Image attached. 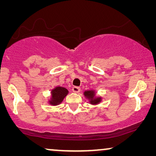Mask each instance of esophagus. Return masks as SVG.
Listing matches in <instances>:
<instances>
[{
	"instance_id": "obj_1",
	"label": "esophagus",
	"mask_w": 156,
	"mask_h": 156,
	"mask_svg": "<svg viewBox=\"0 0 156 156\" xmlns=\"http://www.w3.org/2000/svg\"><path fill=\"white\" fill-rule=\"evenodd\" d=\"M72 91H73L74 93H79L80 91V88L79 87H74L73 88H72Z\"/></svg>"
}]
</instances>
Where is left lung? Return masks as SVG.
<instances>
[{
  "label": "left lung",
  "mask_w": 156,
  "mask_h": 156,
  "mask_svg": "<svg viewBox=\"0 0 156 156\" xmlns=\"http://www.w3.org/2000/svg\"><path fill=\"white\" fill-rule=\"evenodd\" d=\"M84 96L89 100V103L91 105H97L102 101V97L96 95L95 90H86L84 91Z\"/></svg>",
  "instance_id": "left-lung-1"
}]
</instances>
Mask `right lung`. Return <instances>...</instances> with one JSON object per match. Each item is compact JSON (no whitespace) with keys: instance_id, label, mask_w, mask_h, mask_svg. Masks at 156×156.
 <instances>
[{"instance_id":"obj_1","label":"right lung","mask_w":156,"mask_h":156,"mask_svg":"<svg viewBox=\"0 0 156 156\" xmlns=\"http://www.w3.org/2000/svg\"><path fill=\"white\" fill-rule=\"evenodd\" d=\"M51 95L50 99L48 100V104L51 106H57L60 104L67 95L69 94V91L65 87H55L51 90Z\"/></svg>"}]
</instances>
